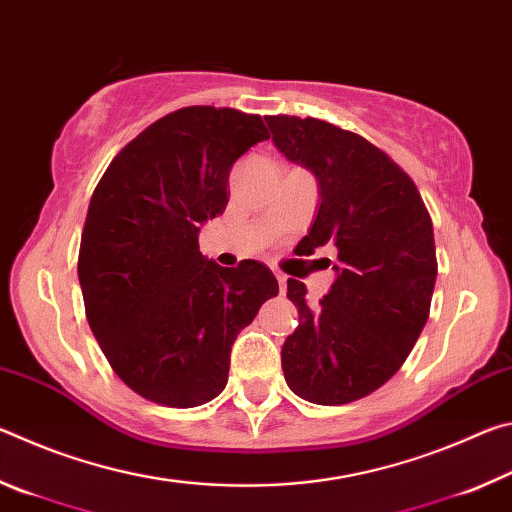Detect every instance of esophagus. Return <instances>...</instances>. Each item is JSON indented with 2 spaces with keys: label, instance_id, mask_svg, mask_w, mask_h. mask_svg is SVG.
<instances>
[{
  "label": "esophagus",
  "instance_id": "esophagus-1",
  "mask_svg": "<svg viewBox=\"0 0 512 512\" xmlns=\"http://www.w3.org/2000/svg\"><path fill=\"white\" fill-rule=\"evenodd\" d=\"M273 273H275V277H277V282H280V291L284 293V289H287V275H284L280 268H273Z\"/></svg>",
  "mask_w": 512,
  "mask_h": 512
}]
</instances>
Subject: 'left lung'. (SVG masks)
I'll return each mask as SVG.
<instances>
[{
	"instance_id": "8db88e82",
	"label": "left lung",
	"mask_w": 512,
	"mask_h": 512,
	"mask_svg": "<svg viewBox=\"0 0 512 512\" xmlns=\"http://www.w3.org/2000/svg\"><path fill=\"white\" fill-rule=\"evenodd\" d=\"M264 119L277 149L320 185L302 253L329 244L339 257L318 305L305 284L287 282L300 323L282 345L284 379L307 402H357L402 368L429 318L438 273L431 216L409 173L366 137L314 117Z\"/></svg>"
}]
</instances>
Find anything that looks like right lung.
<instances>
[{"instance_id": "obj_1", "label": "right lung", "mask_w": 512, "mask_h": 512, "mask_svg": "<svg viewBox=\"0 0 512 512\" xmlns=\"http://www.w3.org/2000/svg\"><path fill=\"white\" fill-rule=\"evenodd\" d=\"M268 137L259 115L180 108L128 142L94 189L79 250L85 316L112 370L144 400L171 409L214 400L237 334L280 291L255 259L223 268L198 250L201 223L228 205L232 164Z\"/></svg>"}]
</instances>
